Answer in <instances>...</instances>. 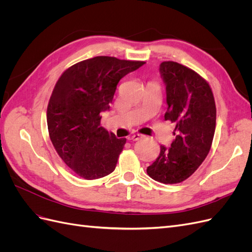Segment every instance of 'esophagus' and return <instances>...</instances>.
<instances>
[{"label": "esophagus", "instance_id": "1", "mask_svg": "<svg viewBox=\"0 0 252 252\" xmlns=\"http://www.w3.org/2000/svg\"><path fill=\"white\" fill-rule=\"evenodd\" d=\"M142 138H144V135H143V134H140V133H134V134H132V135L130 136V139H131L132 141H138V140H140V139H142Z\"/></svg>", "mask_w": 252, "mask_h": 252}]
</instances>
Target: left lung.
<instances>
[{
  "label": "left lung",
  "mask_w": 252,
  "mask_h": 252,
  "mask_svg": "<svg viewBox=\"0 0 252 252\" xmlns=\"http://www.w3.org/2000/svg\"><path fill=\"white\" fill-rule=\"evenodd\" d=\"M166 84L165 120L175 124L170 148L161 146L147 167L151 179L177 184L188 179L209 154L216 130L217 108L208 82L190 68L172 61L159 65Z\"/></svg>",
  "instance_id": "obj_1"
}]
</instances>
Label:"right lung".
<instances>
[{"label": "right lung", "instance_id": "obj_1", "mask_svg": "<svg viewBox=\"0 0 252 252\" xmlns=\"http://www.w3.org/2000/svg\"><path fill=\"white\" fill-rule=\"evenodd\" d=\"M143 61L94 57L66 69L52 90L47 126L53 147L79 177L95 180L111 173L126 139L101 126L120 80L144 65Z\"/></svg>", "mask_w": 252, "mask_h": 252}]
</instances>
